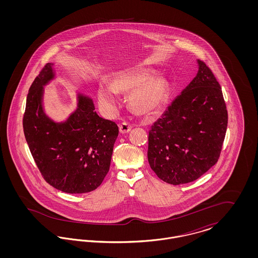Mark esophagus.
Wrapping results in <instances>:
<instances>
[{"label": "esophagus", "mask_w": 258, "mask_h": 258, "mask_svg": "<svg viewBox=\"0 0 258 258\" xmlns=\"http://www.w3.org/2000/svg\"><path fill=\"white\" fill-rule=\"evenodd\" d=\"M132 127H133V126H132L130 123H125V122H123V123L119 124V130H120V133H121L122 135L128 134V133L132 131Z\"/></svg>", "instance_id": "1"}]
</instances>
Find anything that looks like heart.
<instances>
[{
    "label": "heart",
    "mask_w": 258,
    "mask_h": 258,
    "mask_svg": "<svg viewBox=\"0 0 258 258\" xmlns=\"http://www.w3.org/2000/svg\"><path fill=\"white\" fill-rule=\"evenodd\" d=\"M148 69H133L115 74L109 86L100 84L98 88L99 104L106 110L114 111L118 105V94L130 93L128 107L136 115L150 116L160 109L169 95L167 81L154 77Z\"/></svg>",
    "instance_id": "obj_1"
}]
</instances>
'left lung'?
I'll list each match as a JSON object with an SVG mask.
<instances>
[{
  "mask_svg": "<svg viewBox=\"0 0 258 258\" xmlns=\"http://www.w3.org/2000/svg\"><path fill=\"white\" fill-rule=\"evenodd\" d=\"M149 131L148 161L168 184L196 181L220 158L227 127L221 88L204 61Z\"/></svg>",
  "mask_w": 258,
  "mask_h": 258,
  "instance_id": "obj_1",
  "label": "left lung"
}]
</instances>
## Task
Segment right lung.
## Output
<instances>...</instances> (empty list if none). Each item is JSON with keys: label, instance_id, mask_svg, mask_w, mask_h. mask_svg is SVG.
<instances>
[{"label": "right lung", "instance_id": "right-lung-1", "mask_svg": "<svg viewBox=\"0 0 258 258\" xmlns=\"http://www.w3.org/2000/svg\"><path fill=\"white\" fill-rule=\"evenodd\" d=\"M52 62L30 87L23 118L25 138L44 180L67 194H86L102 183L110 167L118 125L99 117L93 99L78 93L76 109L55 122L43 106L44 87L56 76Z\"/></svg>", "mask_w": 258, "mask_h": 258}]
</instances>
